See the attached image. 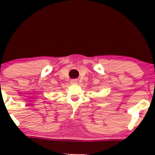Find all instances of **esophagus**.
<instances>
[{
    "mask_svg": "<svg viewBox=\"0 0 155 155\" xmlns=\"http://www.w3.org/2000/svg\"><path fill=\"white\" fill-rule=\"evenodd\" d=\"M70 83L71 84H77L78 82L76 79H72L71 81H70Z\"/></svg>",
    "mask_w": 155,
    "mask_h": 155,
    "instance_id": "34e87169",
    "label": "esophagus"
}]
</instances>
